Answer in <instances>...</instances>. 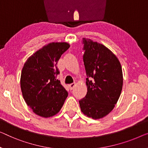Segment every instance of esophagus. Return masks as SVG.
Returning a JSON list of instances; mask_svg holds the SVG:
<instances>
[{
  "label": "esophagus",
  "instance_id": "obj_1",
  "mask_svg": "<svg viewBox=\"0 0 148 148\" xmlns=\"http://www.w3.org/2000/svg\"><path fill=\"white\" fill-rule=\"evenodd\" d=\"M75 85H76V83H72V84H69V88H70V90H72L74 88V87L75 86Z\"/></svg>",
  "mask_w": 148,
  "mask_h": 148
}]
</instances>
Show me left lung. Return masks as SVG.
Listing matches in <instances>:
<instances>
[{
    "label": "left lung",
    "instance_id": "left-lung-1",
    "mask_svg": "<svg viewBox=\"0 0 148 148\" xmlns=\"http://www.w3.org/2000/svg\"><path fill=\"white\" fill-rule=\"evenodd\" d=\"M82 42L88 91L79 103L84 114L100 119L114 109L120 98L123 86L122 66L105 46L86 38Z\"/></svg>",
    "mask_w": 148,
    "mask_h": 148
}]
</instances>
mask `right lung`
I'll list each match as a JSON object with an SVG mask.
<instances>
[{"label":"right lung","instance_id":"obj_1","mask_svg":"<svg viewBox=\"0 0 148 148\" xmlns=\"http://www.w3.org/2000/svg\"><path fill=\"white\" fill-rule=\"evenodd\" d=\"M70 48L66 42H52L33 54L24 64L21 86L23 98L35 114L44 118L56 114L62 107L68 92L57 79V63Z\"/></svg>","mask_w":148,"mask_h":148}]
</instances>
